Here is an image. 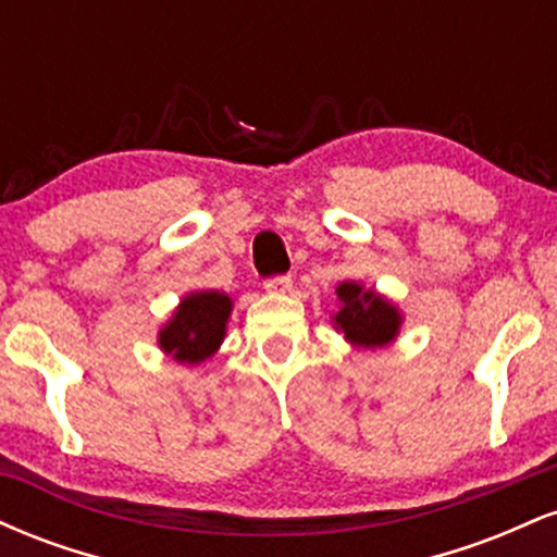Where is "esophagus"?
<instances>
[{"label":"esophagus","instance_id":"obj_1","mask_svg":"<svg viewBox=\"0 0 557 557\" xmlns=\"http://www.w3.org/2000/svg\"><path fill=\"white\" fill-rule=\"evenodd\" d=\"M290 287H293V280L285 277V274H277V277L264 280V290L274 293V296H277V293H287Z\"/></svg>","mask_w":557,"mask_h":557}]
</instances>
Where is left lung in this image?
<instances>
[{"label": "left lung", "mask_w": 557, "mask_h": 557, "mask_svg": "<svg viewBox=\"0 0 557 557\" xmlns=\"http://www.w3.org/2000/svg\"><path fill=\"white\" fill-rule=\"evenodd\" d=\"M337 311H332V327L343 332L350 345L363 350L387 348L400 335L403 311L387 296L359 280H345L335 287Z\"/></svg>", "instance_id": "left-lung-1"}]
</instances>
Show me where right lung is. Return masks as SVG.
Wrapping results in <instances>:
<instances>
[{
    "mask_svg": "<svg viewBox=\"0 0 557 557\" xmlns=\"http://www.w3.org/2000/svg\"><path fill=\"white\" fill-rule=\"evenodd\" d=\"M233 314V298L222 290L185 293L157 332L162 354L183 367H198L220 350Z\"/></svg>",
    "mask_w": 557,
    "mask_h": 557,
    "instance_id": "obj_1",
    "label": "right lung"
}]
</instances>
